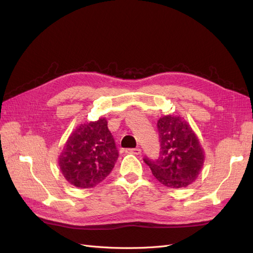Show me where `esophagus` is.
Segmentation results:
<instances>
[{
	"mask_svg": "<svg viewBox=\"0 0 253 253\" xmlns=\"http://www.w3.org/2000/svg\"><path fill=\"white\" fill-rule=\"evenodd\" d=\"M126 152L128 153V154H134V155H140V154H141V150H140L139 148H136V149H126Z\"/></svg>",
	"mask_w": 253,
	"mask_h": 253,
	"instance_id": "esophagus-1",
	"label": "esophagus"
}]
</instances>
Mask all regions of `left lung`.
Returning a JSON list of instances; mask_svg holds the SVG:
<instances>
[{"mask_svg": "<svg viewBox=\"0 0 253 253\" xmlns=\"http://www.w3.org/2000/svg\"><path fill=\"white\" fill-rule=\"evenodd\" d=\"M160 155L156 160L143 158L155 178L168 188L191 185L200 174L205 153L193 129L179 116L167 115L157 121Z\"/></svg>", "mask_w": 253, "mask_h": 253, "instance_id": "left-lung-1", "label": "left lung"}]
</instances>
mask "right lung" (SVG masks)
Here are the masks:
<instances>
[{
	"label": "right lung",
	"instance_id": "add662e5",
	"mask_svg": "<svg viewBox=\"0 0 253 253\" xmlns=\"http://www.w3.org/2000/svg\"><path fill=\"white\" fill-rule=\"evenodd\" d=\"M118 158L108 121L100 118L79 126L68 137L59 167L71 185L88 189L105 179Z\"/></svg>",
	"mask_w": 253,
	"mask_h": 253
}]
</instances>
